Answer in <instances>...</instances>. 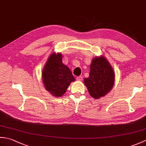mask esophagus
Returning a JSON list of instances; mask_svg holds the SVG:
<instances>
[{
  "label": "esophagus",
  "mask_w": 146,
  "mask_h": 146,
  "mask_svg": "<svg viewBox=\"0 0 146 146\" xmlns=\"http://www.w3.org/2000/svg\"><path fill=\"white\" fill-rule=\"evenodd\" d=\"M76 80L78 81H82L83 80V77L82 76H76Z\"/></svg>",
  "instance_id": "obj_1"
}]
</instances>
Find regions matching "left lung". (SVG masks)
Wrapping results in <instances>:
<instances>
[{
  "instance_id": "1",
  "label": "left lung",
  "mask_w": 146,
  "mask_h": 146,
  "mask_svg": "<svg viewBox=\"0 0 146 146\" xmlns=\"http://www.w3.org/2000/svg\"><path fill=\"white\" fill-rule=\"evenodd\" d=\"M115 75L110 63L104 56L93 59L88 78L84 79L85 85L93 98L104 97L112 88Z\"/></svg>"
}]
</instances>
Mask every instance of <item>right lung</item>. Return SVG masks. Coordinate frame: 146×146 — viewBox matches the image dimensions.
<instances>
[{
  "mask_svg": "<svg viewBox=\"0 0 146 146\" xmlns=\"http://www.w3.org/2000/svg\"><path fill=\"white\" fill-rule=\"evenodd\" d=\"M46 89L54 97H61L66 92L75 78L70 70L62 63L61 54L52 53L46 62L42 74Z\"/></svg>",
  "mask_w": 146,
  "mask_h": 146,
  "instance_id": "add662e5",
  "label": "right lung"
}]
</instances>
